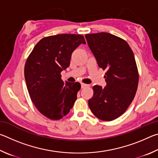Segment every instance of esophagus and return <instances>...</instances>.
<instances>
[{
  "mask_svg": "<svg viewBox=\"0 0 158 158\" xmlns=\"http://www.w3.org/2000/svg\"><path fill=\"white\" fill-rule=\"evenodd\" d=\"M88 86H89V85H88V84H83V83L81 84V88H82V89H84V88H85V87H88Z\"/></svg>",
  "mask_w": 158,
  "mask_h": 158,
  "instance_id": "obj_1",
  "label": "esophagus"
}]
</instances>
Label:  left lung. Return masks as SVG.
Segmentation results:
<instances>
[{
    "label": "left lung",
    "mask_w": 158,
    "mask_h": 158,
    "mask_svg": "<svg viewBox=\"0 0 158 158\" xmlns=\"http://www.w3.org/2000/svg\"><path fill=\"white\" fill-rule=\"evenodd\" d=\"M85 37L99 67L106 71V86L93 87L89 106L99 119L113 121L125 113L137 92L139 72L133 52L126 41L114 35L103 32Z\"/></svg>",
    "instance_id": "obj_1"
}]
</instances>
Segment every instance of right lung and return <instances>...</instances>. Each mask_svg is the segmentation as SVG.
Returning <instances> with one entry per match:
<instances>
[{"label":"right lung","instance_id":"1","mask_svg":"<svg viewBox=\"0 0 158 158\" xmlns=\"http://www.w3.org/2000/svg\"><path fill=\"white\" fill-rule=\"evenodd\" d=\"M81 43L85 44L82 35L45 37L26 60L24 76L29 95L37 110L48 118H62L77 100L81 84L63 82L60 73L68 68L72 53Z\"/></svg>","mask_w":158,"mask_h":158}]
</instances>
